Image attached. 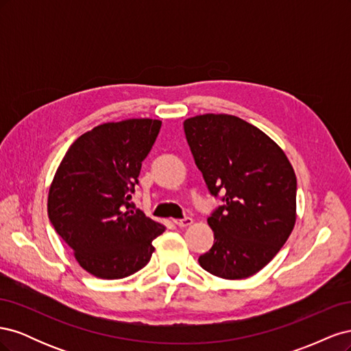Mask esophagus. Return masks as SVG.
I'll return each instance as SVG.
<instances>
[{"instance_id":"34e87169","label":"esophagus","mask_w":351,"mask_h":351,"mask_svg":"<svg viewBox=\"0 0 351 351\" xmlns=\"http://www.w3.org/2000/svg\"><path fill=\"white\" fill-rule=\"evenodd\" d=\"M192 222H193V219L189 218V217H186V218H183V219H174V224H176L177 227H180V228L187 227V226L192 224Z\"/></svg>"}]
</instances>
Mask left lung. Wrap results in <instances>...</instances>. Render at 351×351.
<instances>
[{
    "mask_svg": "<svg viewBox=\"0 0 351 351\" xmlns=\"http://www.w3.org/2000/svg\"><path fill=\"white\" fill-rule=\"evenodd\" d=\"M183 127L209 193H222V204L208 218L214 244L199 265L219 278L252 277L294 228V169L271 137L239 117L196 115Z\"/></svg>",
    "mask_w": 351,
    "mask_h": 351,
    "instance_id": "8db88e82",
    "label": "left lung"
}]
</instances>
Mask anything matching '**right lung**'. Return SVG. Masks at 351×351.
<instances>
[{"label": "right lung", "instance_id": "right-lung-1", "mask_svg": "<svg viewBox=\"0 0 351 351\" xmlns=\"http://www.w3.org/2000/svg\"><path fill=\"white\" fill-rule=\"evenodd\" d=\"M161 124L130 119L97 125L69 147L52 180L51 224L95 277L120 280L141 271L165 230L130 202Z\"/></svg>", "mask_w": 351, "mask_h": 351}]
</instances>
